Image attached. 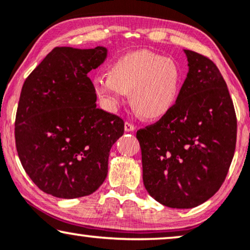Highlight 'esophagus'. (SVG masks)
I'll list each match as a JSON object with an SVG mask.
<instances>
[{"instance_id": "1", "label": "esophagus", "mask_w": 250, "mask_h": 250, "mask_svg": "<svg viewBox=\"0 0 250 250\" xmlns=\"http://www.w3.org/2000/svg\"><path fill=\"white\" fill-rule=\"evenodd\" d=\"M124 128L126 132H133V131H135V125H133L132 123H129V122H126L124 125Z\"/></svg>"}]
</instances>
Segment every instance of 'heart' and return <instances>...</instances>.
<instances>
[{"label": "heart", "instance_id": "heart-1", "mask_svg": "<svg viewBox=\"0 0 250 250\" xmlns=\"http://www.w3.org/2000/svg\"><path fill=\"white\" fill-rule=\"evenodd\" d=\"M93 91L109 111L129 100L148 119L166 116L176 104L183 83L180 64L150 51H136L116 60L110 74L93 78Z\"/></svg>", "mask_w": 250, "mask_h": 250}]
</instances>
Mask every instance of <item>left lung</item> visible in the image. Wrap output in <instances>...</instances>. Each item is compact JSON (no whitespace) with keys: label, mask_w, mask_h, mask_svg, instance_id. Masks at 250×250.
<instances>
[{"label":"left lung","mask_w":250,"mask_h":250,"mask_svg":"<svg viewBox=\"0 0 250 250\" xmlns=\"http://www.w3.org/2000/svg\"><path fill=\"white\" fill-rule=\"evenodd\" d=\"M189 71L176 104L136 132L143 184L170 208H193L223 184L237 141V117L227 83L213 61L184 50Z\"/></svg>","instance_id":"1"}]
</instances>
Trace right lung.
<instances>
[{
    "label": "right lung",
    "mask_w": 250,
    "mask_h": 250,
    "mask_svg": "<svg viewBox=\"0 0 250 250\" xmlns=\"http://www.w3.org/2000/svg\"><path fill=\"white\" fill-rule=\"evenodd\" d=\"M108 50L54 47L22 85L15 138L21 165L43 192L63 199L93 193L109 152L124 134L118 116L97 108L88 73Z\"/></svg>",
    "instance_id": "1"
}]
</instances>
